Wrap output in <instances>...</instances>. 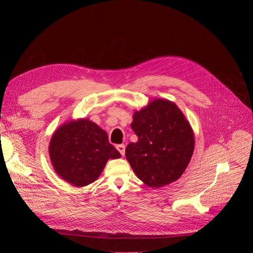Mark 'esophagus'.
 Masks as SVG:
<instances>
[{"label": "esophagus", "mask_w": 253, "mask_h": 253, "mask_svg": "<svg viewBox=\"0 0 253 253\" xmlns=\"http://www.w3.org/2000/svg\"><path fill=\"white\" fill-rule=\"evenodd\" d=\"M116 149L118 150V152L120 153L122 156L125 155V153H126V145L125 144H117L116 145Z\"/></svg>", "instance_id": "34e87169"}]
</instances>
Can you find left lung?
I'll return each instance as SVG.
<instances>
[{
  "label": "left lung",
  "mask_w": 253,
  "mask_h": 253,
  "mask_svg": "<svg viewBox=\"0 0 253 253\" xmlns=\"http://www.w3.org/2000/svg\"><path fill=\"white\" fill-rule=\"evenodd\" d=\"M131 127L138 140L127 144L126 157L137 177L153 188L177 180L194 150L192 128L177 105L156 99L134 114Z\"/></svg>",
  "instance_id": "left-lung-1"
}]
</instances>
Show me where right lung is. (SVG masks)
Listing matches in <instances>:
<instances>
[{
	"label": "right lung",
	"instance_id": "obj_1",
	"mask_svg": "<svg viewBox=\"0 0 253 253\" xmlns=\"http://www.w3.org/2000/svg\"><path fill=\"white\" fill-rule=\"evenodd\" d=\"M49 155L56 173L75 187L95 181L110 158L121 156L108 134L87 119L60 126L51 137Z\"/></svg>",
	"mask_w": 253,
	"mask_h": 253
}]
</instances>
